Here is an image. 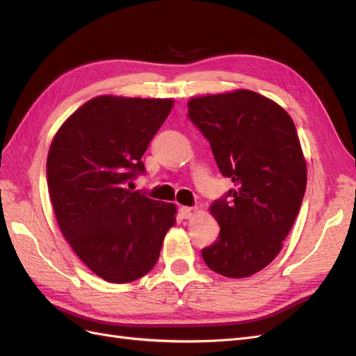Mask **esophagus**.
<instances>
[{"instance_id": "34e87169", "label": "esophagus", "mask_w": 356, "mask_h": 356, "mask_svg": "<svg viewBox=\"0 0 356 356\" xmlns=\"http://www.w3.org/2000/svg\"><path fill=\"white\" fill-rule=\"evenodd\" d=\"M196 212H197L196 207H181L179 208V215L186 220H190V218L195 217Z\"/></svg>"}]
</instances>
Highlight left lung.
Instances as JSON below:
<instances>
[{
    "instance_id": "1",
    "label": "left lung",
    "mask_w": 356,
    "mask_h": 356,
    "mask_svg": "<svg viewBox=\"0 0 356 356\" xmlns=\"http://www.w3.org/2000/svg\"><path fill=\"white\" fill-rule=\"evenodd\" d=\"M188 118L234 182L212 203L221 230L202 257L222 276H251L282 250L303 202L307 169L294 122L272 99L243 89L191 98Z\"/></svg>"
}]
</instances>
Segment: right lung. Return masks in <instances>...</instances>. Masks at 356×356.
<instances>
[{
    "instance_id": "right-lung-1",
    "label": "right lung",
    "mask_w": 356,
    "mask_h": 356,
    "mask_svg": "<svg viewBox=\"0 0 356 356\" xmlns=\"http://www.w3.org/2000/svg\"><path fill=\"white\" fill-rule=\"evenodd\" d=\"M172 99L96 96L55 135L47 186L59 229L90 270L111 284L147 275L160 255L177 207L131 191L143 154Z\"/></svg>"
}]
</instances>
